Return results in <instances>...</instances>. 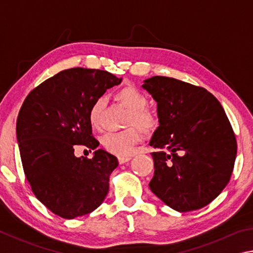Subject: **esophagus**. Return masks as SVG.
<instances>
[{
	"label": "esophagus",
	"instance_id": "34e87169",
	"mask_svg": "<svg viewBox=\"0 0 253 253\" xmlns=\"http://www.w3.org/2000/svg\"><path fill=\"white\" fill-rule=\"evenodd\" d=\"M131 160V156H119L118 162L119 164H124V163H127Z\"/></svg>",
	"mask_w": 253,
	"mask_h": 253
}]
</instances>
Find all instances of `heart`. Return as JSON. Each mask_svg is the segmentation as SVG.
<instances>
[{
  "instance_id": "obj_1",
  "label": "heart",
  "mask_w": 253,
  "mask_h": 253,
  "mask_svg": "<svg viewBox=\"0 0 253 253\" xmlns=\"http://www.w3.org/2000/svg\"><path fill=\"white\" fill-rule=\"evenodd\" d=\"M116 100L130 110L127 118V126L135 125L144 131H152L157 125L156 116L151 110L145 108L147 98L138 89L128 85L118 90L115 95ZM105 107V99L98 97L93 100L88 111V122L92 128L100 125L101 113ZM140 142V132L134 127L122 131H110L101 137V145L106 151L119 156L130 155L135 146Z\"/></svg>"
}]
</instances>
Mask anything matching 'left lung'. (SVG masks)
Returning <instances> with one entry per match:
<instances>
[{"mask_svg": "<svg viewBox=\"0 0 253 253\" xmlns=\"http://www.w3.org/2000/svg\"><path fill=\"white\" fill-rule=\"evenodd\" d=\"M142 87L157 102L160 123L149 142L157 148L149 188L175 211L205 207L229 183L237 156L224 109L207 89L169 77Z\"/></svg>", "mask_w": 253, "mask_h": 253, "instance_id": "obj_1", "label": "left lung"}]
</instances>
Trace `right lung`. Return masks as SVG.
Masks as SVG:
<instances>
[{
    "label": "right lung",
    "mask_w": 253,
    "mask_h": 253,
    "mask_svg": "<svg viewBox=\"0 0 253 253\" xmlns=\"http://www.w3.org/2000/svg\"><path fill=\"white\" fill-rule=\"evenodd\" d=\"M109 72L71 68L29 93L16 121L21 161L34 195L63 219L92 212L104 202L117 158L104 149L91 160L75 156V145L96 149L88 122L93 100L122 83Z\"/></svg>",
    "instance_id": "1"
}]
</instances>
